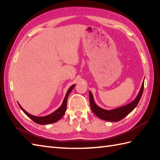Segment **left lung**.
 Wrapping results in <instances>:
<instances>
[{"label": "left lung", "instance_id": "1", "mask_svg": "<svg viewBox=\"0 0 160 160\" xmlns=\"http://www.w3.org/2000/svg\"><path fill=\"white\" fill-rule=\"evenodd\" d=\"M144 91V82L142 84V87L140 89V92L137 96L136 98L131 102L128 104L125 105L122 107H119L115 109L112 110H105L97 106L95 103L93 95L91 91H89V100H90V106L92 110L93 113L100 118L102 120L109 121V122H118L123 119L124 117L127 116L131 112L137 107L138 104L140 100L142 93Z\"/></svg>", "mask_w": 160, "mask_h": 160}]
</instances>
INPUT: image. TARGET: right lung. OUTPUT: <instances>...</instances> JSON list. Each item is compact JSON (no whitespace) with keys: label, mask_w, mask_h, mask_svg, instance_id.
<instances>
[{"label":"right lung","mask_w":160,"mask_h":160,"mask_svg":"<svg viewBox=\"0 0 160 160\" xmlns=\"http://www.w3.org/2000/svg\"><path fill=\"white\" fill-rule=\"evenodd\" d=\"M76 86V84H73L72 86H71L69 89H68L67 92L66 93V96L64 98V100H63V102L61 105L60 107L59 108H58L56 111H55L53 112V113H51L48 115H47V116H44V117H36L34 116V115H32L31 114L28 113V112L25 111V110L23 109L22 108V107L20 106V105L18 104L19 107L21 108L22 111L25 113L30 118L32 119V120L36 122L37 124H52L54 123V122H56L57 121H58L59 120H60L61 118L63 117V115L65 113V111L67 109V98L69 96V93H71V91L73 90V89L74 88V87Z\"/></svg>","instance_id":"1"}]
</instances>
